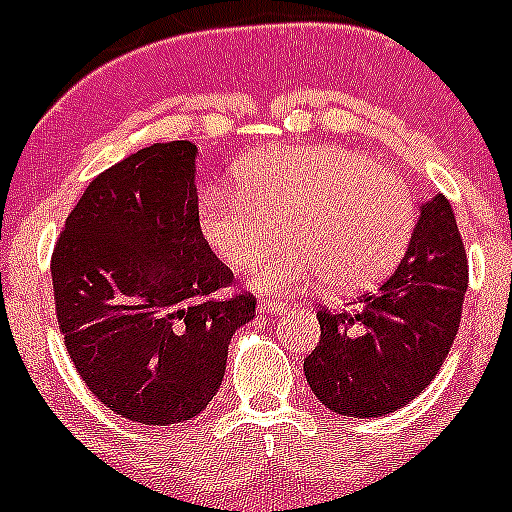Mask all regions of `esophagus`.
<instances>
[{
  "mask_svg": "<svg viewBox=\"0 0 512 512\" xmlns=\"http://www.w3.org/2000/svg\"><path fill=\"white\" fill-rule=\"evenodd\" d=\"M287 310V302L282 300H262L260 312H267V315H280V312Z\"/></svg>",
  "mask_w": 512,
  "mask_h": 512,
  "instance_id": "1",
  "label": "esophagus"
}]
</instances>
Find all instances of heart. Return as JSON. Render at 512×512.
<instances>
[{"instance_id":"heart-1","label":"heart","mask_w":512,"mask_h":512,"mask_svg":"<svg viewBox=\"0 0 512 512\" xmlns=\"http://www.w3.org/2000/svg\"><path fill=\"white\" fill-rule=\"evenodd\" d=\"M415 217L403 175L340 145H297L242 162L235 192H207L200 230L230 270H242L283 227L291 242L256 256L247 272L257 292L297 290L317 280L332 292H360L398 267Z\"/></svg>"}]
</instances>
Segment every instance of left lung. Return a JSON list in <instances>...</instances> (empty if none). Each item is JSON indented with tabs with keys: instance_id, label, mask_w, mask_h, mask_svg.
I'll use <instances>...</instances> for the list:
<instances>
[{
	"instance_id": "1",
	"label": "left lung",
	"mask_w": 512,
	"mask_h": 512,
	"mask_svg": "<svg viewBox=\"0 0 512 512\" xmlns=\"http://www.w3.org/2000/svg\"><path fill=\"white\" fill-rule=\"evenodd\" d=\"M468 260L450 202L435 195L398 270L350 310L317 312L320 345L305 377L332 413L382 418L405 408L430 385L460 327Z\"/></svg>"
}]
</instances>
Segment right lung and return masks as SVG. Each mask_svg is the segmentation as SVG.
Listing matches in <instances>:
<instances>
[{
  "label": "right lung",
  "mask_w": 512,
  "mask_h": 512,
  "mask_svg": "<svg viewBox=\"0 0 512 512\" xmlns=\"http://www.w3.org/2000/svg\"><path fill=\"white\" fill-rule=\"evenodd\" d=\"M197 147L157 142L94 177L52 255L57 322L94 398L142 425L195 418L220 390L255 297L200 230Z\"/></svg>",
  "instance_id": "obj_1"
}]
</instances>
